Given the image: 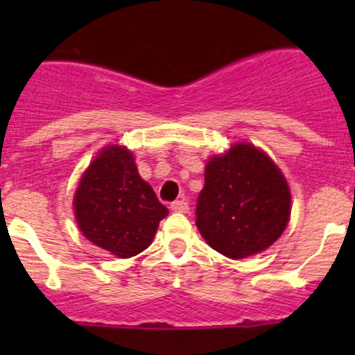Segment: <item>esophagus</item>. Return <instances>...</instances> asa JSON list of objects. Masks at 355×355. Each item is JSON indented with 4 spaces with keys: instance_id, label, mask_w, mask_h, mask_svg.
<instances>
[{
    "instance_id": "obj_1",
    "label": "esophagus",
    "mask_w": 355,
    "mask_h": 355,
    "mask_svg": "<svg viewBox=\"0 0 355 355\" xmlns=\"http://www.w3.org/2000/svg\"><path fill=\"white\" fill-rule=\"evenodd\" d=\"M171 209L177 211V213H189V202L185 199L175 200V202H171Z\"/></svg>"
}]
</instances>
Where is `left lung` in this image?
<instances>
[{"label": "left lung", "mask_w": 355, "mask_h": 355, "mask_svg": "<svg viewBox=\"0 0 355 355\" xmlns=\"http://www.w3.org/2000/svg\"><path fill=\"white\" fill-rule=\"evenodd\" d=\"M196 225L230 259L259 254L280 239L290 220V189L261 149L239 142L206 164Z\"/></svg>", "instance_id": "8db88e82"}]
</instances>
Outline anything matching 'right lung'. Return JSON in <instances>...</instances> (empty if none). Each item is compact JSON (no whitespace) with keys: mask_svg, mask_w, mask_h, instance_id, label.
Masks as SVG:
<instances>
[{"mask_svg":"<svg viewBox=\"0 0 355 355\" xmlns=\"http://www.w3.org/2000/svg\"><path fill=\"white\" fill-rule=\"evenodd\" d=\"M73 211L85 239L121 259L148 249L159 221L168 216L139 175L134 155L118 144L103 149L84 171Z\"/></svg>","mask_w":355,"mask_h":355,"instance_id":"add662e5","label":"right lung"}]
</instances>
